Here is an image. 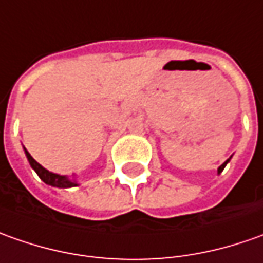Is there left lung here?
I'll return each instance as SVG.
<instances>
[{
	"mask_svg": "<svg viewBox=\"0 0 263 263\" xmlns=\"http://www.w3.org/2000/svg\"><path fill=\"white\" fill-rule=\"evenodd\" d=\"M231 159V157H230ZM230 159H227L226 160V161H224V163H222L221 166H220V167H218V170H217V173H218V175H220V173H221L222 170H224V167H226V166H227V163H229V161H230Z\"/></svg>",
	"mask_w": 263,
	"mask_h": 263,
	"instance_id": "left-lung-1",
	"label": "left lung"
}]
</instances>
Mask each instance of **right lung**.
I'll use <instances>...</instances> for the list:
<instances>
[{
    "mask_svg": "<svg viewBox=\"0 0 263 263\" xmlns=\"http://www.w3.org/2000/svg\"><path fill=\"white\" fill-rule=\"evenodd\" d=\"M24 153H26V157L29 160L32 168L37 173V176L41 177L42 180L46 183V185L53 186V187H74V186H78L77 177L76 175H72V179H69L68 176H64V175H58V173H53V172H49L46 168L41 166L36 160L33 159L32 156L29 154V151L24 148Z\"/></svg>",
    "mask_w": 263,
    "mask_h": 263,
    "instance_id": "1",
    "label": "right lung"
}]
</instances>
